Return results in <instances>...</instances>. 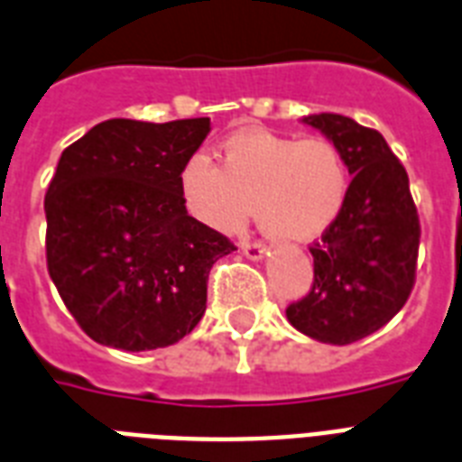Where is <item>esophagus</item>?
Instances as JSON below:
<instances>
[{
  "label": "esophagus",
  "mask_w": 462,
  "mask_h": 462,
  "mask_svg": "<svg viewBox=\"0 0 462 462\" xmlns=\"http://www.w3.org/2000/svg\"><path fill=\"white\" fill-rule=\"evenodd\" d=\"M242 254L249 261H263L265 256H268V249H265L263 244H249V242H244L242 244Z\"/></svg>",
  "instance_id": "esophagus-1"
}]
</instances>
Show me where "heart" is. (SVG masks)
Returning a JSON list of instances; mask_svg holds the SVG:
<instances>
[{"mask_svg": "<svg viewBox=\"0 0 462 462\" xmlns=\"http://www.w3.org/2000/svg\"><path fill=\"white\" fill-rule=\"evenodd\" d=\"M348 185V163L335 142L268 130L230 134L218 149V166L194 153L178 175L182 204L197 223L237 235L256 206L261 230L287 244L316 242L332 230Z\"/></svg>", "mask_w": 462, "mask_h": 462, "instance_id": "heart-1", "label": "heart"}]
</instances>
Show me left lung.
<instances>
[{
  "label": "left lung",
  "instance_id": "obj_1",
  "mask_svg": "<svg viewBox=\"0 0 462 462\" xmlns=\"http://www.w3.org/2000/svg\"><path fill=\"white\" fill-rule=\"evenodd\" d=\"M335 142L348 163V199L339 220L310 249L313 290L291 303L287 320L322 344H351L387 325L408 301L420 223L406 168L377 130L346 116L301 118Z\"/></svg>",
  "mask_w": 462,
  "mask_h": 462
}]
</instances>
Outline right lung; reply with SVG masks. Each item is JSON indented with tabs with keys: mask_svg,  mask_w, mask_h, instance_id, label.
Here are the masks:
<instances>
[{
	"mask_svg": "<svg viewBox=\"0 0 462 462\" xmlns=\"http://www.w3.org/2000/svg\"><path fill=\"white\" fill-rule=\"evenodd\" d=\"M211 118H111L59 159L44 197L51 282L97 344L152 351L189 335L232 242L187 213L178 175Z\"/></svg>",
	"mask_w": 462,
	"mask_h": 462,
	"instance_id": "right-lung-1",
	"label": "right lung"
}]
</instances>
